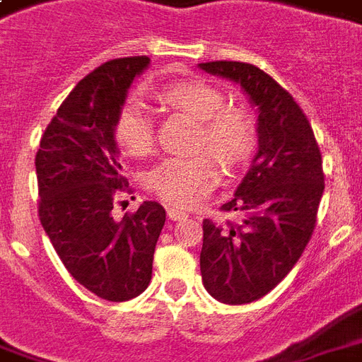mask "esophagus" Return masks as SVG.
<instances>
[{"label": "esophagus", "instance_id": "1", "mask_svg": "<svg viewBox=\"0 0 362 362\" xmlns=\"http://www.w3.org/2000/svg\"><path fill=\"white\" fill-rule=\"evenodd\" d=\"M168 218H170L171 221H181L187 218V212L179 210V208H168Z\"/></svg>", "mask_w": 362, "mask_h": 362}]
</instances>
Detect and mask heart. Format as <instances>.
<instances>
[{"mask_svg":"<svg viewBox=\"0 0 362 362\" xmlns=\"http://www.w3.org/2000/svg\"><path fill=\"white\" fill-rule=\"evenodd\" d=\"M154 100L165 110L199 121L194 148H208L187 158H168L148 171L146 185L168 204L191 208L214 191L221 165L237 170L257 148V123L245 105L226 104V94L204 78H183L162 84ZM113 139L125 154L148 156L154 148V123L146 107L129 100L113 121Z\"/></svg>","mask_w":362,"mask_h":362,"instance_id":"1","label":"heart"}]
</instances>
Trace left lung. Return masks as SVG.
Here are the masks:
<instances>
[{"label": "left lung", "mask_w": 362, "mask_h": 362, "mask_svg": "<svg viewBox=\"0 0 362 362\" xmlns=\"http://www.w3.org/2000/svg\"><path fill=\"white\" fill-rule=\"evenodd\" d=\"M199 67L241 84L258 107V152L235 197L220 208L241 220L206 218L200 250L206 291L245 305L270 293L307 249L324 192L322 154L307 115L268 73L241 62Z\"/></svg>", "instance_id": "left-lung-1"}]
</instances>
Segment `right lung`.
Segmentation results:
<instances>
[{
    "instance_id": "obj_1",
    "label": "right lung",
    "mask_w": 362,
    "mask_h": 362,
    "mask_svg": "<svg viewBox=\"0 0 362 362\" xmlns=\"http://www.w3.org/2000/svg\"><path fill=\"white\" fill-rule=\"evenodd\" d=\"M146 55L102 63L76 84L42 134L36 152L38 216L71 276L100 299L139 297L152 279V260L165 210L154 200L113 218L121 175L113 121L127 90L148 67Z\"/></svg>"
}]
</instances>
